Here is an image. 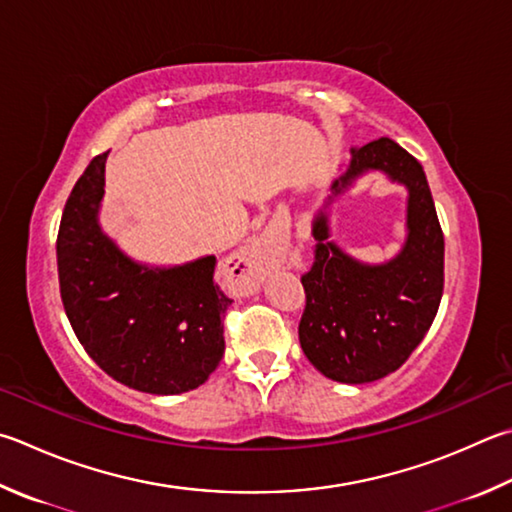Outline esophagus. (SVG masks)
<instances>
[{"label": "esophagus", "mask_w": 512, "mask_h": 512, "mask_svg": "<svg viewBox=\"0 0 512 512\" xmlns=\"http://www.w3.org/2000/svg\"><path fill=\"white\" fill-rule=\"evenodd\" d=\"M277 239H280V230H268L262 239H257L255 244H250L246 250H241V253L230 259L232 268H237L241 275V291H253L257 282L262 280L266 262L277 250Z\"/></svg>", "instance_id": "1"}]
</instances>
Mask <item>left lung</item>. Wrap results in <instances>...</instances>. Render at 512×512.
Returning a JSON list of instances; mask_svg holds the SVG:
<instances>
[{
	"mask_svg": "<svg viewBox=\"0 0 512 512\" xmlns=\"http://www.w3.org/2000/svg\"><path fill=\"white\" fill-rule=\"evenodd\" d=\"M367 170H383L410 190L405 246L392 262L360 264L331 244L327 217L318 215L297 329L311 365L349 385L371 383L401 367L432 327L443 295V230L421 163L392 138H376L351 147V163L333 181V194Z\"/></svg>",
	"mask_w": 512,
	"mask_h": 512,
	"instance_id": "left-lung-1",
	"label": "left lung"
}]
</instances>
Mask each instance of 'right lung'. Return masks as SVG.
Returning a JSON list of instances; mask_svg holds the SVG:
<instances>
[{
	"label": "right lung",
	"mask_w": 512,
	"mask_h": 512,
	"mask_svg": "<svg viewBox=\"0 0 512 512\" xmlns=\"http://www.w3.org/2000/svg\"><path fill=\"white\" fill-rule=\"evenodd\" d=\"M107 152L89 163L58 230L60 297L80 345L118 383L181 394L224 358L230 297L215 282L217 257L176 268L134 264L98 226Z\"/></svg>",
	"instance_id": "1"
}]
</instances>
